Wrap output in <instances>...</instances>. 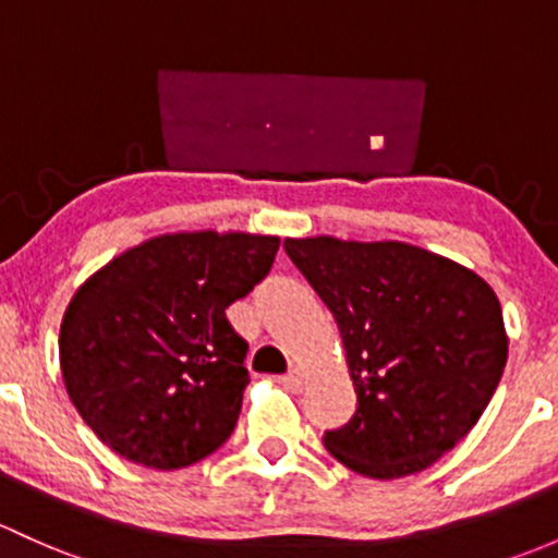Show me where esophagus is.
I'll return each mask as SVG.
<instances>
[{"mask_svg":"<svg viewBox=\"0 0 558 558\" xmlns=\"http://www.w3.org/2000/svg\"><path fill=\"white\" fill-rule=\"evenodd\" d=\"M283 385H286V390L302 392V387H304V372H302V368H291V372L283 377Z\"/></svg>","mask_w":558,"mask_h":558,"instance_id":"obj_1","label":"esophagus"}]
</instances>
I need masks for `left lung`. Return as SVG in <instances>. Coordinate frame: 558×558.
Wrapping results in <instances>:
<instances>
[{
	"instance_id": "1",
	"label": "left lung",
	"mask_w": 558,
	"mask_h": 558,
	"mask_svg": "<svg viewBox=\"0 0 558 558\" xmlns=\"http://www.w3.org/2000/svg\"><path fill=\"white\" fill-rule=\"evenodd\" d=\"M324 299L357 392L353 420L328 430L333 460L401 478L471 433L508 361L500 299L473 269L401 240L286 238Z\"/></svg>"
}]
</instances>
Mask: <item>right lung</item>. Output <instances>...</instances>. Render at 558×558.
<instances>
[{
  "mask_svg": "<svg viewBox=\"0 0 558 558\" xmlns=\"http://www.w3.org/2000/svg\"><path fill=\"white\" fill-rule=\"evenodd\" d=\"M278 234L168 232L122 251L74 291L58 333L80 417L136 465L175 471L238 422L248 344L225 310L269 272Z\"/></svg>",
  "mask_w": 558,
  "mask_h": 558,
  "instance_id": "obj_1",
  "label": "right lung"
}]
</instances>
